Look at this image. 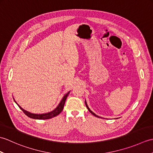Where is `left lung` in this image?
I'll use <instances>...</instances> for the list:
<instances>
[{"label":"left lung","instance_id":"left-lung-1","mask_svg":"<svg viewBox=\"0 0 153 153\" xmlns=\"http://www.w3.org/2000/svg\"><path fill=\"white\" fill-rule=\"evenodd\" d=\"M85 105H86V107H87V109H88V110H89V112H90L93 115H94V116H95L97 117V118H100V117H99V116H97V114H95V113H94L93 112H92V111H91V110H90V108H89V106H87V102H86V100H85Z\"/></svg>","mask_w":153,"mask_h":153}]
</instances>
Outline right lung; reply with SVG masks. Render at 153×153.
<instances>
[{"instance_id":"add662e5","label":"right lung","mask_w":153,"mask_h":153,"mask_svg":"<svg viewBox=\"0 0 153 153\" xmlns=\"http://www.w3.org/2000/svg\"><path fill=\"white\" fill-rule=\"evenodd\" d=\"M69 93H70V91L68 92L66 94H65L64 97H62V100H60V103L58 104V105L53 110H52V111H51V112H48L47 113H43V114H33V113H31L30 112H28V111H27V110H25L24 108H22V107L16 102L15 99L14 98L13 99H14V102L17 104L18 106L19 107V108H20L22 111L24 112L25 114L28 117H30V118H31L37 119V120H47V119H50V118H53V117L56 116L57 115L59 114L62 111L65 102H66L67 97L68 96V95H69Z\"/></svg>"}]
</instances>
